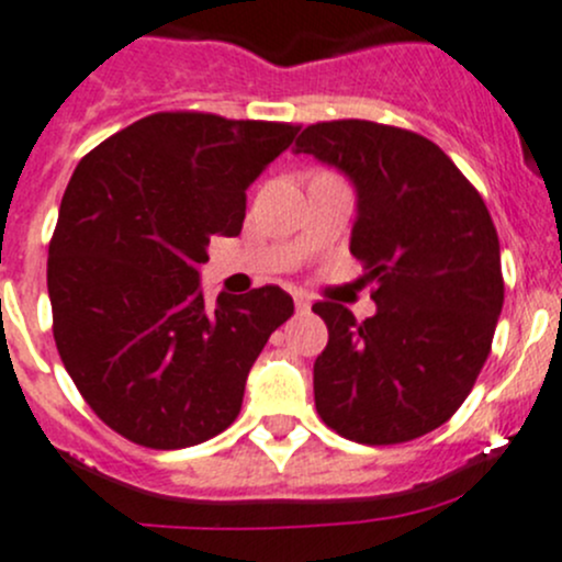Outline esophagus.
Instances as JSON below:
<instances>
[{
  "label": "esophagus",
  "mask_w": 562,
  "mask_h": 562,
  "mask_svg": "<svg viewBox=\"0 0 562 562\" xmlns=\"http://www.w3.org/2000/svg\"><path fill=\"white\" fill-rule=\"evenodd\" d=\"M293 302H296V313H307L310 310V299L304 296V293H296V296H293Z\"/></svg>",
  "instance_id": "obj_1"
}]
</instances>
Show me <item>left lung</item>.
I'll list each match as a JSON object with an SVG mask.
<instances>
[{
    "instance_id": "1",
    "label": "left lung",
    "mask_w": 562,
    "mask_h": 562,
    "mask_svg": "<svg viewBox=\"0 0 562 562\" xmlns=\"http://www.w3.org/2000/svg\"><path fill=\"white\" fill-rule=\"evenodd\" d=\"M296 151L356 190L350 252L375 285V315L317 302L328 345L315 359L326 427L367 446L422 438L473 389L503 310L501 241L484 201L440 146L364 119L310 124Z\"/></svg>"
}]
</instances>
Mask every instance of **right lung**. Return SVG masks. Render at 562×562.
I'll list each match as a JSON object with an SVG mask.
<instances>
[{"mask_svg":"<svg viewBox=\"0 0 562 562\" xmlns=\"http://www.w3.org/2000/svg\"><path fill=\"white\" fill-rule=\"evenodd\" d=\"M280 122L151 113L72 171L48 247L54 339L87 405L146 449H187L236 422L249 367L293 315L282 288L220 293L201 266L239 236L247 187L296 138Z\"/></svg>","mask_w":562,"mask_h":562,"instance_id":"obj_1","label":"right lung"}]
</instances>
